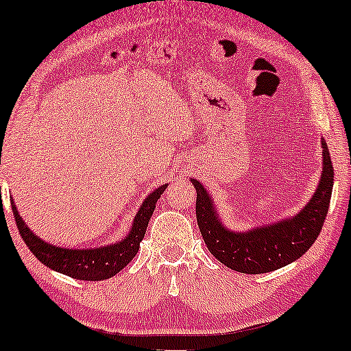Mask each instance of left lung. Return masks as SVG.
I'll return each instance as SVG.
<instances>
[{
	"mask_svg": "<svg viewBox=\"0 0 351 351\" xmlns=\"http://www.w3.org/2000/svg\"><path fill=\"white\" fill-rule=\"evenodd\" d=\"M323 172L318 189L304 209L294 217L276 223L254 227L247 232H232L225 228L215 213L213 198L204 185L196 179V220L209 252L225 267L234 271L257 275L278 270L297 261L311 247L323 228L328 215L334 185V167L324 138Z\"/></svg>",
	"mask_w": 351,
	"mask_h": 351,
	"instance_id": "obj_1",
	"label": "left lung"
}]
</instances>
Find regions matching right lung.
I'll return each mask as SVG.
<instances>
[{
	"mask_svg": "<svg viewBox=\"0 0 351 351\" xmlns=\"http://www.w3.org/2000/svg\"><path fill=\"white\" fill-rule=\"evenodd\" d=\"M166 186L167 185L158 186L155 191L147 196L136 214L132 228L129 230L126 238L114 244L94 249H66L43 241L23 222L14 201H11V204L19 233L38 261L49 267L51 270L64 273L75 280L100 281L117 275L136 257L141 241L145 237L148 220H150L156 201L160 199Z\"/></svg>",
	"mask_w": 351,
	"mask_h": 351,
	"instance_id": "right-lung-1",
	"label": "right lung"
}]
</instances>
